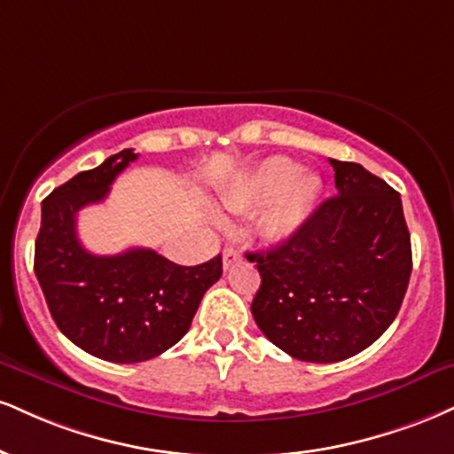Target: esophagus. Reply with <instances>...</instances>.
<instances>
[{
	"label": "esophagus",
	"instance_id": "34e87169",
	"mask_svg": "<svg viewBox=\"0 0 454 454\" xmlns=\"http://www.w3.org/2000/svg\"><path fill=\"white\" fill-rule=\"evenodd\" d=\"M239 260H241V254H239V249H234V247H226V249H223V254H222V264H223V269H231V266L237 264Z\"/></svg>",
	"mask_w": 454,
	"mask_h": 454
}]
</instances>
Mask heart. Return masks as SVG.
I'll return each mask as SVG.
<instances>
[{"mask_svg":"<svg viewBox=\"0 0 454 454\" xmlns=\"http://www.w3.org/2000/svg\"><path fill=\"white\" fill-rule=\"evenodd\" d=\"M321 190L324 182L315 171L300 168L286 156H272L228 185L220 203L232 213L262 209V234L269 241H287L313 215Z\"/></svg>","mask_w":454,"mask_h":454,"instance_id":"b5f03b06","label":"heart"}]
</instances>
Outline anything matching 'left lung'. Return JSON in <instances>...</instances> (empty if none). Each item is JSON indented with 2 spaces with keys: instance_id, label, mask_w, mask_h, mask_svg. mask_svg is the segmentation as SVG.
Listing matches in <instances>:
<instances>
[{
  "instance_id": "8db88e82",
  "label": "left lung",
  "mask_w": 454,
  "mask_h": 454,
  "mask_svg": "<svg viewBox=\"0 0 454 454\" xmlns=\"http://www.w3.org/2000/svg\"><path fill=\"white\" fill-rule=\"evenodd\" d=\"M330 165L338 194L292 239L247 254L262 277L251 302L262 334L313 364L342 362L380 338L412 272L400 194L357 162Z\"/></svg>"
}]
</instances>
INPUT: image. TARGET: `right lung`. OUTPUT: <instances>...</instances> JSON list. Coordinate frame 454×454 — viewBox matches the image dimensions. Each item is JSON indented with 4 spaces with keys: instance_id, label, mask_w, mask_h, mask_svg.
Returning a JSON list of instances; mask_svg holds the SVG:
<instances>
[{
    "instance_id": "add662e5",
    "label": "right lung",
    "mask_w": 454,
    "mask_h": 454,
    "mask_svg": "<svg viewBox=\"0 0 454 454\" xmlns=\"http://www.w3.org/2000/svg\"><path fill=\"white\" fill-rule=\"evenodd\" d=\"M133 150L109 156L54 188L42 203L34 270L59 330L82 351L114 364L165 353L190 330L205 292L222 277V255L179 266L154 249L95 255L82 247L75 217L101 203Z\"/></svg>"
}]
</instances>
